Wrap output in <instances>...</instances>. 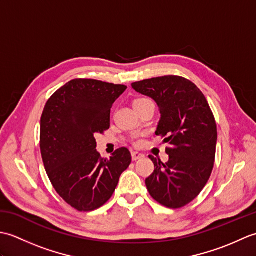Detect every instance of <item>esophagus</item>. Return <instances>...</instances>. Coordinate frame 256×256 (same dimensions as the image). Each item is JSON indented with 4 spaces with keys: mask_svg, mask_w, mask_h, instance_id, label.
Returning a JSON list of instances; mask_svg holds the SVG:
<instances>
[{
    "mask_svg": "<svg viewBox=\"0 0 256 256\" xmlns=\"http://www.w3.org/2000/svg\"><path fill=\"white\" fill-rule=\"evenodd\" d=\"M144 156H145L144 154L138 153V152H132V160H138L143 158Z\"/></svg>",
    "mask_w": 256,
    "mask_h": 256,
    "instance_id": "34e87169",
    "label": "esophagus"
}]
</instances>
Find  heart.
<instances>
[{
    "label": "heart",
    "instance_id": "obj_1",
    "mask_svg": "<svg viewBox=\"0 0 256 256\" xmlns=\"http://www.w3.org/2000/svg\"><path fill=\"white\" fill-rule=\"evenodd\" d=\"M140 100H143V99H138V100H135V101H140ZM135 144H136V145H140V144H142V140H135Z\"/></svg>",
    "mask_w": 256,
    "mask_h": 256
}]
</instances>
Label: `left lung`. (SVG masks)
<instances>
[{
    "label": "left lung",
    "instance_id": "1",
    "mask_svg": "<svg viewBox=\"0 0 256 256\" xmlns=\"http://www.w3.org/2000/svg\"><path fill=\"white\" fill-rule=\"evenodd\" d=\"M132 88L157 103L160 120L155 134L168 144L165 164L148 156L155 170L146 187L157 202L182 208L201 192L214 170L218 138L214 113L198 86L179 76L145 79Z\"/></svg>",
    "mask_w": 256,
    "mask_h": 256
}]
</instances>
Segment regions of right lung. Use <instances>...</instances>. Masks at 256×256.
<instances>
[{"label": "right lung", "instance_id": "1", "mask_svg": "<svg viewBox=\"0 0 256 256\" xmlns=\"http://www.w3.org/2000/svg\"><path fill=\"white\" fill-rule=\"evenodd\" d=\"M94 79H74L47 101L40 118V153L57 194L78 211H94L112 197L132 162L126 148L110 160L98 153L94 135L110 128L113 103L126 90Z\"/></svg>", "mask_w": 256, "mask_h": 256}]
</instances>
